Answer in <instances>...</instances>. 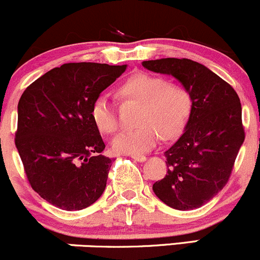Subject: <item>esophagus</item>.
<instances>
[{"label":"esophagus","mask_w":260,"mask_h":260,"mask_svg":"<svg viewBox=\"0 0 260 260\" xmlns=\"http://www.w3.org/2000/svg\"><path fill=\"white\" fill-rule=\"evenodd\" d=\"M131 158L133 159H135V161H138V162H145L146 161V156H142V154H133V156H131Z\"/></svg>","instance_id":"obj_1"}]
</instances>
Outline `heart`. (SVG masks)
<instances>
[{"mask_svg": "<svg viewBox=\"0 0 260 260\" xmlns=\"http://www.w3.org/2000/svg\"><path fill=\"white\" fill-rule=\"evenodd\" d=\"M119 94L140 104L139 127L121 131L112 141L118 153L144 154L157 145L159 135L173 139L183 133L193 112L194 99L189 87L180 81L150 72L140 71L120 83ZM91 118L95 127L104 134L118 130L115 108L104 95L93 101Z\"/></svg>", "mask_w": 260, "mask_h": 260, "instance_id": "b5f03b06", "label": "heart"}]
</instances>
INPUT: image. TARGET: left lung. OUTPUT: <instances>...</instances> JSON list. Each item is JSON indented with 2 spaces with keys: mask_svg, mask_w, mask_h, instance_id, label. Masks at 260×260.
<instances>
[{
  "mask_svg": "<svg viewBox=\"0 0 260 260\" xmlns=\"http://www.w3.org/2000/svg\"><path fill=\"white\" fill-rule=\"evenodd\" d=\"M142 66L172 75L193 93V112L184 134L165 152L167 174L152 189L171 208L198 209L231 177L246 138L240 97L231 84L193 60L167 57L144 61Z\"/></svg>",
  "mask_w": 260,
  "mask_h": 260,
  "instance_id": "left-lung-1",
  "label": "left lung"
}]
</instances>
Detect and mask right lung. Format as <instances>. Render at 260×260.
Segmentation results:
<instances>
[{
  "label": "right lung",
  "mask_w": 260,
  "mask_h": 260,
  "mask_svg": "<svg viewBox=\"0 0 260 260\" xmlns=\"http://www.w3.org/2000/svg\"><path fill=\"white\" fill-rule=\"evenodd\" d=\"M126 65L69 62L29 84L18 103L14 142L28 183L44 200L75 211L103 194L112 158L91 118L92 103Z\"/></svg>",
  "instance_id": "obj_1"
}]
</instances>
